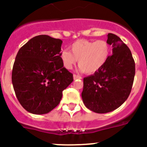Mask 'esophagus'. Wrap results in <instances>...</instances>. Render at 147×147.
I'll return each instance as SVG.
<instances>
[{
  "label": "esophagus",
  "mask_w": 147,
  "mask_h": 147,
  "mask_svg": "<svg viewBox=\"0 0 147 147\" xmlns=\"http://www.w3.org/2000/svg\"><path fill=\"white\" fill-rule=\"evenodd\" d=\"M82 79V77L80 76H78V75L74 74V80H80Z\"/></svg>",
  "instance_id": "34e87169"
}]
</instances>
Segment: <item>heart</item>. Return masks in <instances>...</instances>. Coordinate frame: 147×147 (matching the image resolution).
I'll return each instance as SVG.
<instances>
[{
    "mask_svg": "<svg viewBox=\"0 0 147 147\" xmlns=\"http://www.w3.org/2000/svg\"><path fill=\"white\" fill-rule=\"evenodd\" d=\"M71 52L63 50L60 53L62 63L66 69H71L78 60L80 70L91 74L105 65L111 54V46L103 40H89L79 39L70 46Z\"/></svg>",
    "mask_w": 147,
    "mask_h": 147,
    "instance_id": "b5f03b06",
    "label": "heart"
}]
</instances>
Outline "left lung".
I'll list each match as a JSON object with an SVG mask.
<instances>
[{"instance_id":"8db88e82","label":"left lung","mask_w":147,"mask_h":147,"mask_svg":"<svg viewBox=\"0 0 147 147\" xmlns=\"http://www.w3.org/2000/svg\"><path fill=\"white\" fill-rule=\"evenodd\" d=\"M107 42L113 46V55L93 75L84 78L83 102L89 110L106 113L117 109L130 94L136 74L132 53L114 34L109 33Z\"/></svg>"}]
</instances>
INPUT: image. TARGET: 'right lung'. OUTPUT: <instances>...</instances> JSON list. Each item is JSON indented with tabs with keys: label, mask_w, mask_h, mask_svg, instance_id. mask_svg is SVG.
I'll list each match as a JSON object with an SVG mask.
<instances>
[{
	"label": "right lung",
	"mask_w": 147,
	"mask_h": 147,
	"mask_svg": "<svg viewBox=\"0 0 147 147\" xmlns=\"http://www.w3.org/2000/svg\"><path fill=\"white\" fill-rule=\"evenodd\" d=\"M62 41L48 35L32 38L18 51L11 73L15 95L33 114H45L59 104L74 80L60 59Z\"/></svg>",
	"instance_id": "obj_1"
}]
</instances>
